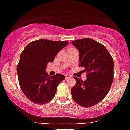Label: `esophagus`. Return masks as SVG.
Returning a JSON list of instances; mask_svg holds the SVG:
<instances>
[{
	"mask_svg": "<svg viewBox=\"0 0 130 130\" xmlns=\"http://www.w3.org/2000/svg\"><path fill=\"white\" fill-rule=\"evenodd\" d=\"M71 76L70 75H68V74H67V75H65V79H68V78H71Z\"/></svg>",
	"mask_w": 130,
	"mask_h": 130,
	"instance_id": "esophagus-1",
	"label": "esophagus"
}]
</instances>
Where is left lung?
<instances>
[{"instance_id":"left-lung-1","label":"left lung","mask_w":130,"mask_h":130,"mask_svg":"<svg viewBox=\"0 0 130 130\" xmlns=\"http://www.w3.org/2000/svg\"><path fill=\"white\" fill-rule=\"evenodd\" d=\"M78 50L79 66L87 73L85 81L74 77L76 85L71 89L75 102L83 107L97 104L107 95L114 78V61L106 48L90 38L72 41Z\"/></svg>"}]
</instances>
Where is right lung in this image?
I'll return each mask as SVG.
<instances>
[{"instance_id": "right-lung-1", "label": "right lung", "mask_w": 130, "mask_h": 130, "mask_svg": "<svg viewBox=\"0 0 130 130\" xmlns=\"http://www.w3.org/2000/svg\"><path fill=\"white\" fill-rule=\"evenodd\" d=\"M68 44L66 41L38 40L27 45L22 52L17 67L18 81L23 93L30 101L43 104L53 99L59 84L65 76H50L45 71L60 50Z\"/></svg>"}]
</instances>
